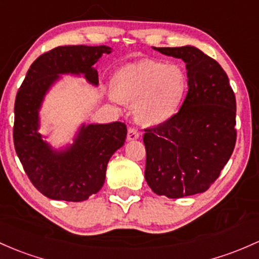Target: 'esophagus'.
Segmentation results:
<instances>
[{"mask_svg":"<svg viewBox=\"0 0 259 259\" xmlns=\"http://www.w3.org/2000/svg\"><path fill=\"white\" fill-rule=\"evenodd\" d=\"M138 137H140V131L136 128V127H130L128 131H127V140L135 141Z\"/></svg>","mask_w":259,"mask_h":259,"instance_id":"1","label":"esophagus"}]
</instances>
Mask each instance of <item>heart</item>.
Instances as JSON below:
<instances>
[{
    "mask_svg": "<svg viewBox=\"0 0 259 259\" xmlns=\"http://www.w3.org/2000/svg\"><path fill=\"white\" fill-rule=\"evenodd\" d=\"M188 89V77L178 64L142 60L123 66L115 75V101L135 102L137 118L159 123L179 110Z\"/></svg>",
    "mask_w": 259,
    "mask_h": 259,
    "instance_id": "heart-1",
    "label": "heart"
}]
</instances>
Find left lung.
I'll return each mask as SVG.
<instances>
[{
    "label": "left lung",
    "instance_id": "8db88e82",
    "mask_svg": "<svg viewBox=\"0 0 259 259\" xmlns=\"http://www.w3.org/2000/svg\"><path fill=\"white\" fill-rule=\"evenodd\" d=\"M157 51L184 60L189 89L177 113L144 130V178L155 194L170 199L204 193L235 148V93L221 65L197 48Z\"/></svg>",
    "mask_w": 259,
    "mask_h": 259
}]
</instances>
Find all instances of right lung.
Instances as JSON below:
<instances>
[{
  "mask_svg": "<svg viewBox=\"0 0 259 259\" xmlns=\"http://www.w3.org/2000/svg\"><path fill=\"white\" fill-rule=\"evenodd\" d=\"M106 46H64L44 53L33 62L15 101L13 143L30 183L53 200L84 201L102 188L107 163L123 146L127 127L123 122L82 126L68 151L53 152L38 130V110L44 94L59 74H85L93 84L99 75L93 68Z\"/></svg>",
  "mask_w": 259,
  "mask_h": 259,
  "instance_id": "add662e5",
  "label": "right lung"
}]
</instances>
